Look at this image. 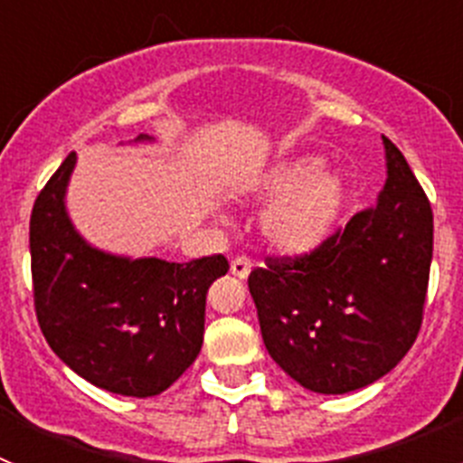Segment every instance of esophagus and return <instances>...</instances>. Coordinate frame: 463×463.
Returning a JSON list of instances; mask_svg holds the SVG:
<instances>
[{"mask_svg": "<svg viewBox=\"0 0 463 463\" xmlns=\"http://www.w3.org/2000/svg\"><path fill=\"white\" fill-rule=\"evenodd\" d=\"M250 271H252V261L248 260V257H234V260H232V273H234L236 278H241V280H243V278H248L250 276Z\"/></svg>", "mask_w": 463, "mask_h": 463, "instance_id": "esophagus-1", "label": "esophagus"}]
</instances>
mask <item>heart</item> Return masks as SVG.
I'll use <instances>...</instances> for the list:
<instances>
[{
	"label": "heart",
	"instance_id": "1",
	"mask_svg": "<svg viewBox=\"0 0 463 463\" xmlns=\"http://www.w3.org/2000/svg\"><path fill=\"white\" fill-rule=\"evenodd\" d=\"M241 202L267 206L260 213V234L276 255L304 260L322 250L341 224L347 183L341 171L322 166L315 155L282 159L252 171L234 185Z\"/></svg>",
	"mask_w": 463,
	"mask_h": 463
}]
</instances>
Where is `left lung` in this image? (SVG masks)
<instances>
[{
  "label": "left lung",
  "instance_id": "obj_1",
  "mask_svg": "<svg viewBox=\"0 0 463 463\" xmlns=\"http://www.w3.org/2000/svg\"><path fill=\"white\" fill-rule=\"evenodd\" d=\"M387 178L373 206L304 260L248 278L273 362L317 394L369 387L406 357L422 325L433 213L406 157L383 137Z\"/></svg>",
  "mask_w": 463,
  "mask_h": 463
}]
</instances>
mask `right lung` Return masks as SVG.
<instances>
[{
	"mask_svg": "<svg viewBox=\"0 0 463 463\" xmlns=\"http://www.w3.org/2000/svg\"><path fill=\"white\" fill-rule=\"evenodd\" d=\"M138 134L129 143H153ZM69 155L36 196L30 220L39 326L73 373L120 396H157L190 369L203 343L206 292L229 271L222 255L185 264L101 250L67 211Z\"/></svg>",
	"mask_w": 463,
	"mask_h": 463,
	"instance_id": "right-lung-1",
	"label": "right lung"
}]
</instances>
